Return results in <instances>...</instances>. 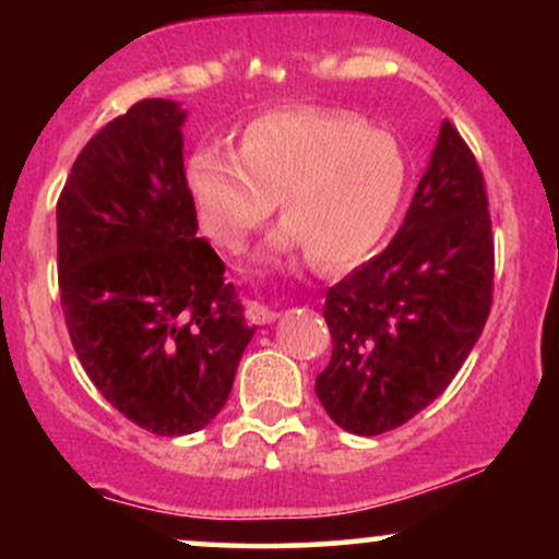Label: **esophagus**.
<instances>
[{"instance_id":"esophagus-1","label":"esophagus","mask_w":559,"mask_h":559,"mask_svg":"<svg viewBox=\"0 0 559 559\" xmlns=\"http://www.w3.org/2000/svg\"><path fill=\"white\" fill-rule=\"evenodd\" d=\"M275 318H278V312L271 310L267 305H262V301H249V305H247V320H249V323L265 325V323H273Z\"/></svg>"}]
</instances>
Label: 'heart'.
<instances>
[{
    "instance_id": "b5f03b06",
    "label": "heart",
    "mask_w": 559,
    "mask_h": 559,
    "mask_svg": "<svg viewBox=\"0 0 559 559\" xmlns=\"http://www.w3.org/2000/svg\"><path fill=\"white\" fill-rule=\"evenodd\" d=\"M404 181L407 163L391 133L318 107L260 115L236 155L210 146L186 163V189L217 247L239 252L278 202L286 223L273 252L310 249L329 267L365 258L383 239Z\"/></svg>"
}]
</instances>
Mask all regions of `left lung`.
Wrapping results in <instances>:
<instances>
[{"label":"left lung","mask_w":559,"mask_h":559,"mask_svg":"<svg viewBox=\"0 0 559 559\" xmlns=\"http://www.w3.org/2000/svg\"><path fill=\"white\" fill-rule=\"evenodd\" d=\"M491 284L484 176L444 120L394 239L325 294L333 352L316 394L331 420L378 436L426 409L476 346Z\"/></svg>","instance_id":"obj_1"}]
</instances>
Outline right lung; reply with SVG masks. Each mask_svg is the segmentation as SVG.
Wrapping results in <instances>:
<instances>
[{
	"label": "right lung",
	"mask_w": 559,
	"mask_h": 559,
	"mask_svg": "<svg viewBox=\"0 0 559 559\" xmlns=\"http://www.w3.org/2000/svg\"><path fill=\"white\" fill-rule=\"evenodd\" d=\"M186 110L136 102L83 146L57 202V273L75 355L157 436L207 426L254 329L186 189Z\"/></svg>",
	"instance_id": "1"
}]
</instances>
